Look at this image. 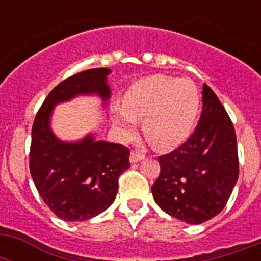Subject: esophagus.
I'll list each match as a JSON object with an SVG mask.
<instances>
[{"label":"esophagus","mask_w":261,"mask_h":261,"mask_svg":"<svg viewBox=\"0 0 261 261\" xmlns=\"http://www.w3.org/2000/svg\"><path fill=\"white\" fill-rule=\"evenodd\" d=\"M143 159H145V154H143V153H141V151H138V150L131 151V154H130L131 163H138V161H141V160H143Z\"/></svg>","instance_id":"34e87169"}]
</instances>
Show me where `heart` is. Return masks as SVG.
<instances>
[{"instance_id": "heart-1", "label": "heart", "mask_w": 261, "mask_h": 261, "mask_svg": "<svg viewBox=\"0 0 261 261\" xmlns=\"http://www.w3.org/2000/svg\"><path fill=\"white\" fill-rule=\"evenodd\" d=\"M200 98L194 84L151 75L131 85L123 104L114 107V120L124 138H133L143 120L147 139L160 149L184 142L194 130Z\"/></svg>"}]
</instances>
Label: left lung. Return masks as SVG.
Here are the masks:
<instances>
[{"label":"left lung","instance_id":"1","mask_svg":"<svg viewBox=\"0 0 261 261\" xmlns=\"http://www.w3.org/2000/svg\"><path fill=\"white\" fill-rule=\"evenodd\" d=\"M159 177L151 186L155 203L167 214L198 225L226 206L239 178L234 126L208 85L196 130L180 147L159 157Z\"/></svg>","mask_w":261,"mask_h":261}]
</instances>
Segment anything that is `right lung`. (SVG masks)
I'll return each instance as SVG.
<instances>
[{
	"mask_svg": "<svg viewBox=\"0 0 261 261\" xmlns=\"http://www.w3.org/2000/svg\"><path fill=\"white\" fill-rule=\"evenodd\" d=\"M106 67L80 71L51 90L32 124L30 172L40 198L63 221H87L114 203L119 176L130 168V150L120 143L94 141L88 135L74 143L59 141L50 128L55 104L77 94H111Z\"/></svg>",
	"mask_w": 261,
	"mask_h": 261,
	"instance_id": "1",
	"label": "right lung"
}]
</instances>
